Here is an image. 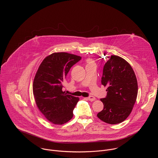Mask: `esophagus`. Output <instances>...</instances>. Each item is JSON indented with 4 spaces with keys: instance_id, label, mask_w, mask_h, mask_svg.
Listing matches in <instances>:
<instances>
[{
    "instance_id": "34e87169",
    "label": "esophagus",
    "mask_w": 158,
    "mask_h": 158,
    "mask_svg": "<svg viewBox=\"0 0 158 158\" xmlns=\"http://www.w3.org/2000/svg\"><path fill=\"white\" fill-rule=\"evenodd\" d=\"M87 99H88L89 101H95V100H96V98H95V97H94V96H89V97L87 98Z\"/></svg>"
}]
</instances>
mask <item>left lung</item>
<instances>
[{
  "instance_id": "left-lung-1",
  "label": "left lung",
  "mask_w": 158,
  "mask_h": 158,
  "mask_svg": "<svg viewBox=\"0 0 158 158\" xmlns=\"http://www.w3.org/2000/svg\"><path fill=\"white\" fill-rule=\"evenodd\" d=\"M101 84L107 86V96L101 99L104 109L97 116L110 124L123 122L131 114L138 96L137 79L132 67L122 57L111 56L104 65Z\"/></svg>"
}]
</instances>
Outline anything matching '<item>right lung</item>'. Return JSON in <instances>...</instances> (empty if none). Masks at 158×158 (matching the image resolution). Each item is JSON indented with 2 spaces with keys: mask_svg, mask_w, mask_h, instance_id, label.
<instances>
[{
  "mask_svg": "<svg viewBox=\"0 0 158 158\" xmlns=\"http://www.w3.org/2000/svg\"><path fill=\"white\" fill-rule=\"evenodd\" d=\"M81 57L67 52L47 56L39 65L33 82V94L42 114L54 124H63L73 117L79 98L62 91L63 82L71 67Z\"/></svg>",
  "mask_w": 158,
  "mask_h": 158,
  "instance_id": "right-lung-1",
  "label": "right lung"
}]
</instances>
